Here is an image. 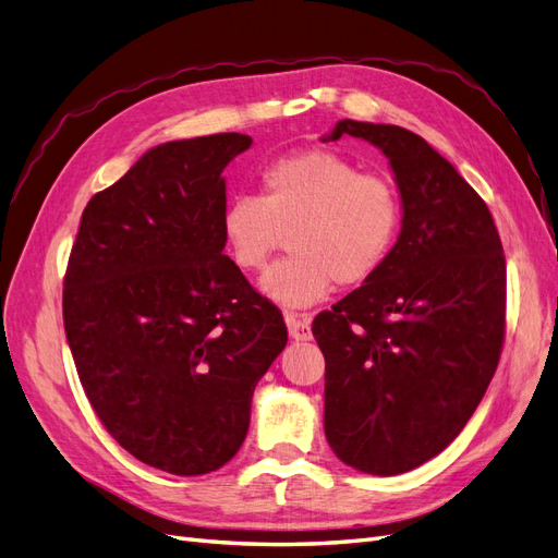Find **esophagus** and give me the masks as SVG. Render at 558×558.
<instances>
[{
  "mask_svg": "<svg viewBox=\"0 0 558 558\" xmlns=\"http://www.w3.org/2000/svg\"><path fill=\"white\" fill-rule=\"evenodd\" d=\"M286 326H289V335L298 342L310 340V337H312V320L305 314L289 312V314H286Z\"/></svg>",
  "mask_w": 558,
  "mask_h": 558,
  "instance_id": "1",
  "label": "esophagus"
}]
</instances>
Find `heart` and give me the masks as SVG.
Listing matches in <instances>:
<instances>
[{
    "instance_id": "heart-1",
    "label": "heart",
    "mask_w": 558,
    "mask_h": 558,
    "mask_svg": "<svg viewBox=\"0 0 558 558\" xmlns=\"http://www.w3.org/2000/svg\"><path fill=\"white\" fill-rule=\"evenodd\" d=\"M402 205L396 185L365 174L332 150H302L275 160L260 174V195L234 197L223 211L230 258L260 272L289 232L293 256L260 279L283 307L316 305L340 286L373 279L396 246Z\"/></svg>"
}]
</instances>
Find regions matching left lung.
<instances>
[{"instance_id": "8db88e82", "label": "left lung", "mask_w": 558, "mask_h": 558, "mask_svg": "<svg viewBox=\"0 0 558 558\" xmlns=\"http://www.w3.org/2000/svg\"><path fill=\"white\" fill-rule=\"evenodd\" d=\"M381 148L402 199L379 272L312 332L326 359L328 445L347 465L391 477L440 453L484 398L505 342V256L492 211L418 134L340 121Z\"/></svg>"}]
</instances>
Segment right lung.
<instances>
[{"label": "right lung", "instance_id": "obj_1", "mask_svg": "<svg viewBox=\"0 0 558 558\" xmlns=\"http://www.w3.org/2000/svg\"><path fill=\"white\" fill-rule=\"evenodd\" d=\"M248 134L167 142L83 209L62 318L95 414L134 459L205 475L242 447L281 312L223 256V170Z\"/></svg>", "mask_w": 558, "mask_h": 558}]
</instances>
